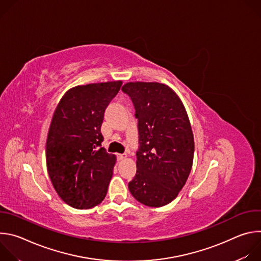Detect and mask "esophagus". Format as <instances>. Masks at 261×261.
<instances>
[{
  "instance_id": "34e87169",
  "label": "esophagus",
  "mask_w": 261,
  "mask_h": 261,
  "mask_svg": "<svg viewBox=\"0 0 261 261\" xmlns=\"http://www.w3.org/2000/svg\"><path fill=\"white\" fill-rule=\"evenodd\" d=\"M127 158V155L126 154H118V159L119 160H124Z\"/></svg>"
}]
</instances>
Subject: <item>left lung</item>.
<instances>
[{
    "instance_id": "left-lung-1",
    "label": "left lung",
    "mask_w": 261,
    "mask_h": 261,
    "mask_svg": "<svg viewBox=\"0 0 261 261\" xmlns=\"http://www.w3.org/2000/svg\"><path fill=\"white\" fill-rule=\"evenodd\" d=\"M122 91L131 98L138 119L137 171L129 190L144 205H166L185 186L193 164L194 137L187 111L164 84L127 83Z\"/></svg>"
}]
</instances>
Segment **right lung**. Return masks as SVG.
Wrapping results in <instances>:
<instances>
[{"instance_id": "add662e5", "label": "right lung", "mask_w": 261, "mask_h": 261, "mask_svg": "<svg viewBox=\"0 0 261 261\" xmlns=\"http://www.w3.org/2000/svg\"><path fill=\"white\" fill-rule=\"evenodd\" d=\"M122 84L71 88L54 113L46 140L47 171L58 195L74 208L94 207L106 196L117 158L99 147L101 125Z\"/></svg>"}]
</instances>
